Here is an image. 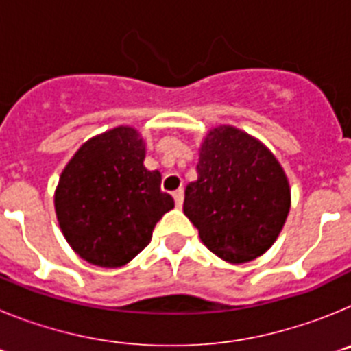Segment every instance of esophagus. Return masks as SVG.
Here are the masks:
<instances>
[{"instance_id": "1", "label": "esophagus", "mask_w": 351, "mask_h": 351, "mask_svg": "<svg viewBox=\"0 0 351 351\" xmlns=\"http://www.w3.org/2000/svg\"><path fill=\"white\" fill-rule=\"evenodd\" d=\"M172 195H173V200H176V206L181 207L182 206V200H184V191H182L181 188H179V190L173 191Z\"/></svg>"}]
</instances>
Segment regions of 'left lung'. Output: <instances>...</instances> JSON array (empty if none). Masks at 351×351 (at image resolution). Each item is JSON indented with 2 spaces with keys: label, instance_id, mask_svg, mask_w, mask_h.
Masks as SVG:
<instances>
[{
  "label": "left lung",
  "instance_id": "obj_1",
  "mask_svg": "<svg viewBox=\"0 0 351 351\" xmlns=\"http://www.w3.org/2000/svg\"><path fill=\"white\" fill-rule=\"evenodd\" d=\"M197 172L182 210L202 243L230 263L263 255L290 213V184L274 154L243 130L223 125L204 138Z\"/></svg>",
  "mask_w": 351,
  "mask_h": 351
}]
</instances>
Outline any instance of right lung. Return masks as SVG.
Segmentation results:
<instances>
[{
	"mask_svg": "<svg viewBox=\"0 0 351 351\" xmlns=\"http://www.w3.org/2000/svg\"><path fill=\"white\" fill-rule=\"evenodd\" d=\"M145 145L132 126H117L84 142L61 172L54 193L64 239L86 262L123 267L151 243L173 198L161 173L144 167Z\"/></svg>",
	"mask_w": 351,
	"mask_h": 351,
	"instance_id": "1",
	"label": "right lung"
}]
</instances>
